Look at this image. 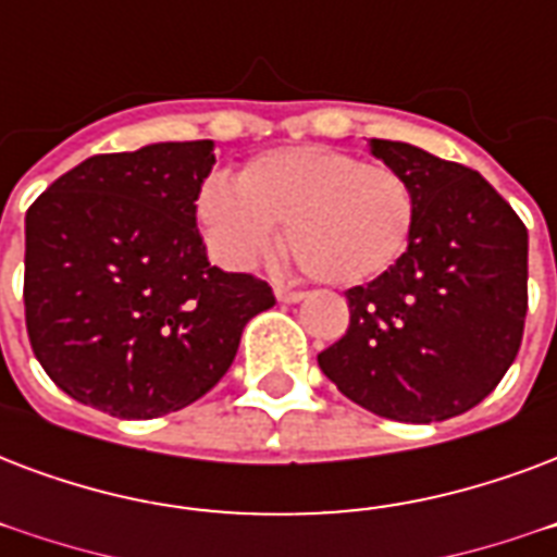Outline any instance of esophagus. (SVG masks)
Instances as JSON below:
<instances>
[{"label": "esophagus", "mask_w": 557, "mask_h": 557, "mask_svg": "<svg viewBox=\"0 0 557 557\" xmlns=\"http://www.w3.org/2000/svg\"><path fill=\"white\" fill-rule=\"evenodd\" d=\"M274 292H277V297L283 300V304H297V300H304V297H307V292H300V288H292V286H283V283H277V286H274Z\"/></svg>", "instance_id": "1"}]
</instances>
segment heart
I'll use <instances>...</instances> for the list:
<instances>
[{
	"label": "heart",
	"mask_w": 557,
	"mask_h": 557,
	"mask_svg": "<svg viewBox=\"0 0 557 557\" xmlns=\"http://www.w3.org/2000/svg\"><path fill=\"white\" fill-rule=\"evenodd\" d=\"M212 253L245 269L277 245L309 277L333 286L376 280L406 257L418 231V195L394 165L345 148H274L242 165L236 184L212 177L198 195Z\"/></svg>",
	"instance_id": "obj_1"
}]
</instances>
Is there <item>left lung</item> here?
I'll return each mask as SVG.
<instances>
[{"label":"left lung","mask_w":557,"mask_h":557,"mask_svg":"<svg viewBox=\"0 0 557 557\" xmlns=\"http://www.w3.org/2000/svg\"><path fill=\"white\" fill-rule=\"evenodd\" d=\"M418 195L406 257L347 288L350 326L318 354L335 388L380 418L435 423L485 400L529 309V231L485 177L409 143L371 139Z\"/></svg>","instance_id":"1"}]
</instances>
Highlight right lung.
Instances as JSON below:
<instances>
[{
	"mask_svg": "<svg viewBox=\"0 0 557 557\" xmlns=\"http://www.w3.org/2000/svg\"><path fill=\"white\" fill-rule=\"evenodd\" d=\"M212 163L210 139L87 157L25 212L28 342L72 400L125 420L184 409L277 304L207 262L195 201Z\"/></svg>",
	"mask_w": 557,
	"mask_h": 557,
	"instance_id": "add662e5",
	"label": "right lung"
}]
</instances>
